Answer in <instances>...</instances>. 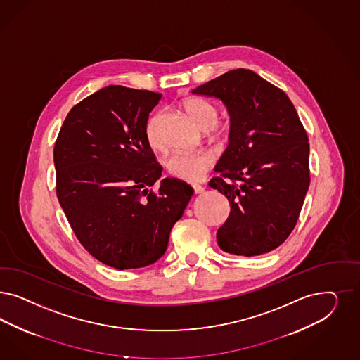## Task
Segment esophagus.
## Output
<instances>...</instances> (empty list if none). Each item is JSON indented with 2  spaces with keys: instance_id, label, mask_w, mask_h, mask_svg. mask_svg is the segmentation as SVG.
<instances>
[{
  "instance_id": "1",
  "label": "esophagus",
  "mask_w": 360,
  "mask_h": 360,
  "mask_svg": "<svg viewBox=\"0 0 360 360\" xmlns=\"http://www.w3.org/2000/svg\"><path fill=\"white\" fill-rule=\"evenodd\" d=\"M192 188H193V191H195V193H196V195H198V193H202V192L205 191V188H204V186H198V184H195Z\"/></svg>"
}]
</instances>
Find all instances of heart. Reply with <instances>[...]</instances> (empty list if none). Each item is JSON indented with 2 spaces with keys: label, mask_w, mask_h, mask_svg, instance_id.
Returning <instances> with one entry per match:
<instances>
[{
  "label": "heart",
  "mask_w": 360,
  "mask_h": 360,
  "mask_svg": "<svg viewBox=\"0 0 360 360\" xmlns=\"http://www.w3.org/2000/svg\"><path fill=\"white\" fill-rule=\"evenodd\" d=\"M183 108L191 120L202 131L212 129L214 132H222L225 128L217 124L219 110L217 107L201 98H186L183 102ZM147 139L153 148L159 147L155 135V119H151L147 126ZM214 158L210 152L198 151L193 153H176L167 160V171L169 174L186 180L198 181L201 180L209 168L213 165Z\"/></svg>",
  "instance_id": "1"
}]
</instances>
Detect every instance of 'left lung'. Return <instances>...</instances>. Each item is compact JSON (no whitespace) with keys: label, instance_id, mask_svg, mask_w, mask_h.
Segmentation results:
<instances>
[{"label":"left lung","instance_id":"obj_1","mask_svg":"<svg viewBox=\"0 0 360 360\" xmlns=\"http://www.w3.org/2000/svg\"><path fill=\"white\" fill-rule=\"evenodd\" d=\"M192 93L222 101L231 116L229 144L209 186L229 200L217 231L221 250L264 255L292 232L310 186L309 138L289 96L255 71L237 69Z\"/></svg>","mask_w":360,"mask_h":360}]
</instances>
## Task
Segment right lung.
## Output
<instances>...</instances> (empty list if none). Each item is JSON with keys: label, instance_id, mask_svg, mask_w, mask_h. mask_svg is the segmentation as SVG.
Listing matches in <instances>:
<instances>
[{"label": "right lung", "instance_id": "right-lung-1", "mask_svg": "<svg viewBox=\"0 0 360 360\" xmlns=\"http://www.w3.org/2000/svg\"><path fill=\"white\" fill-rule=\"evenodd\" d=\"M162 94L108 86L74 105L54 146L57 196L83 248L117 270L162 257L193 189L162 176L147 122Z\"/></svg>", "mask_w": 360, "mask_h": 360}]
</instances>
